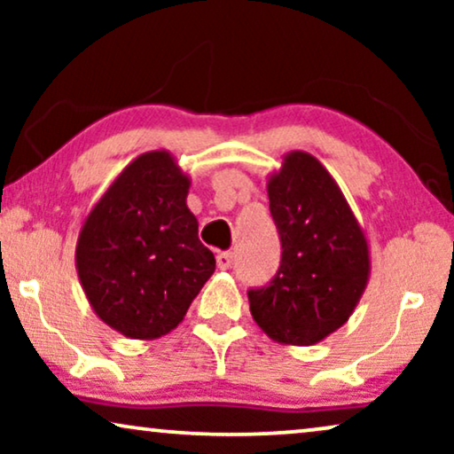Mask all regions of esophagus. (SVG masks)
Masks as SVG:
<instances>
[{
  "label": "esophagus",
  "instance_id": "1",
  "mask_svg": "<svg viewBox=\"0 0 454 454\" xmlns=\"http://www.w3.org/2000/svg\"><path fill=\"white\" fill-rule=\"evenodd\" d=\"M231 264H233V254L231 252H219V254H216V266H219L221 270L231 269Z\"/></svg>",
  "mask_w": 454,
  "mask_h": 454
}]
</instances>
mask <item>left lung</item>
Returning a JSON list of instances; mask_svg holds the SVG:
<instances>
[{"label": "left lung", "mask_w": 454, "mask_h": 454, "mask_svg": "<svg viewBox=\"0 0 454 454\" xmlns=\"http://www.w3.org/2000/svg\"><path fill=\"white\" fill-rule=\"evenodd\" d=\"M281 266L247 291L262 333L283 345L325 340L349 320L370 281V244L339 184L309 153L291 151L266 182Z\"/></svg>", "instance_id": "8db88e82"}]
</instances>
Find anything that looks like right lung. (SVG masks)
<instances>
[{"instance_id": "right-lung-1", "label": "right lung", "mask_w": 454, "mask_h": 454, "mask_svg": "<svg viewBox=\"0 0 454 454\" xmlns=\"http://www.w3.org/2000/svg\"><path fill=\"white\" fill-rule=\"evenodd\" d=\"M190 176L167 151L136 157L84 216L76 270L90 308L128 339L153 340L184 320L215 272L185 204Z\"/></svg>"}]
</instances>
